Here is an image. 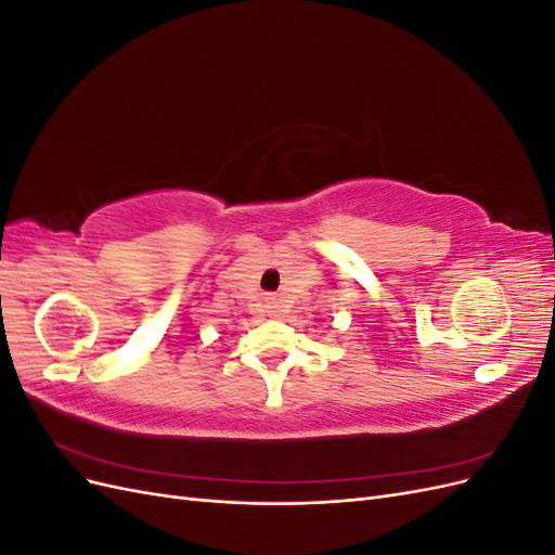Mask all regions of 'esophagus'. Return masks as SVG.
Here are the masks:
<instances>
[{"label":"esophagus","instance_id":"esophagus-1","mask_svg":"<svg viewBox=\"0 0 555 555\" xmlns=\"http://www.w3.org/2000/svg\"><path fill=\"white\" fill-rule=\"evenodd\" d=\"M273 308H275V304H268V310H271V312H273Z\"/></svg>","mask_w":555,"mask_h":555}]
</instances>
